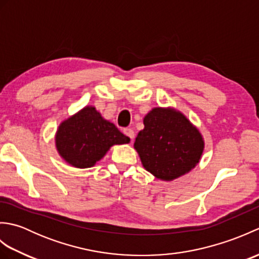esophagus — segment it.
Returning <instances> with one entry per match:
<instances>
[{
	"label": "esophagus",
	"mask_w": 259,
	"mask_h": 259,
	"mask_svg": "<svg viewBox=\"0 0 259 259\" xmlns=\"http://www.w3.org/2000/svg\"><path fill=\"white\" fill-rule=\"evenodd\" d=\"M123 134H124L126 137H129V138L131 139V141L134 140V138H135V131H134L133 129H130V128L123 129Z\"/></svg>",
	"instance_id": "esophagus-1"
}]
</instances>
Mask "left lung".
I'll list each match as a JSON object with an SVG mask.
<instances>
[{"label": "left lung", "instance_id": "8db88e82", "mask_svg": "<svg viewBox=\"0 0 259 259\" xmlns=\"http://www.w3.org/2000/svg\"><path fill=\"white\" fill-rule=\"evenodd\" d=\"M135 141L142 166L156 178L171 181L199 162L205 142L196 126L174 108H153Z\"/></svg>", "mask_w": 259, "mask_h": 259}]
</instances>
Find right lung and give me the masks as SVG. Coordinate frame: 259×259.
I'll use <instances>...</instances> for the list:
<instances>
[{
    "label": "right lung",
    "instance_id": "1",
    "mask_svg": "<svg viewBox=\"0 0 259 259\" xmlns=\"http://www.w3.org/2000/svg\"><path fill=\"white\" fill-rule=\"evenodd\" d=\"M129 142V137L103 119L92 106L84 107L62 121L56 135L59 155L72 167L81 169L95 166L113 145Z\"/></svg>",
    "mask_w": 259,
    "mask_h": 259
}]
</instances>
